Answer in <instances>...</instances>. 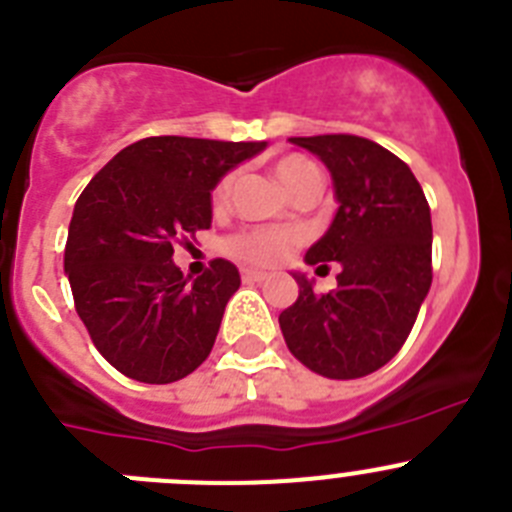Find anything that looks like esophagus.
<instances>
[{
	"label": "esophagus",
	"mask_w": 512,
	"mask_h": 512,
	"mask_svg": "<svg viewBox=\"0 0 512 512\" xmlns=\"http://www.w3.org/2000/svg\"><path fill=\"white\" fill-rule=\"evenodd\" d=\"M242 280H247V283H262V280H267V272L245 267V270H242Z\"/></svg>",
	"instance_id": "obj_1"
}]
</instances>
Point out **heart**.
Masks as SVG:
<instances>
[{
	"label": "heart",
	"mask_w": 512,
	"mask_h": 512,
	"mask_svg": "<svg viewBox=\"0 0 512 512\" xmlns=\"http://www.w3.org/2000/svg\"><path fill=\"white\" fill-rule=\"evenodd\" d=\"M315 174H318V169L308 159H300V156H285V159H280L275 164V176H278V181L283 184V189L288 194L300 181ZM229 186H232V176H227L214 189V202L222 204L229 197ZM298 240L300 234L293 232V229H250V232H242L237 237H232L227 242V252L232 257H237V260L255 262V265H278L298 245Z\"/></svg>",
	"instance_id": "obj_1"
}]
</instances>
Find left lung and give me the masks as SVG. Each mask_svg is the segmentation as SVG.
<instances>
[{"instance_id":"1","label":"left lung","mask_w":512,"mask_h":512,"mask_svg":"<svg viewBox=\"0 0 512 512\" xmlns=\"http://www.w3.org/2000/svg\"><path fill=\"white\" fill-rule=\"evenodd\" d=\"M323 161L338 209L305 252L308 265L338 262V288L300 293L280 313V331L300 364L326 379L374 374L407 341L432 285V214L422 186L399 156L361 136L290 138Z\"/></svg>"}]
</instances>
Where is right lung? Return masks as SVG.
I'll use <instances>...</instances> for the list:
<instances>
[{
	"label": "right lung",
	"instance_id": "1",
	"mask_svg": "<svg viewBox=\"0 0 512 512\" xmlns=\"http://www.w3.org/2000/svg\"><path fill=\"white\" fill-rule=\"evenodd\" d=\"M265 141L154 136L131 143L78 197L65 245L75 310L95 348L128 379L171 384L202 366L240 270L212 260L202 278L174 245L212 227V191Z\"/></svg>",
	"mask_w": 512,
	"mask_h": 512
}]
</instances>
